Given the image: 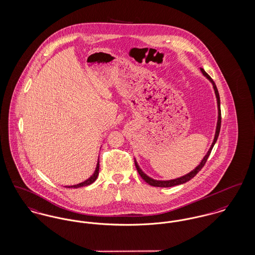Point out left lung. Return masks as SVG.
Segmentation results:
<instances>
[{"label": "left lung", "instance_id": "1", "mask_svg": "<svg viewBox=\"0 0 255 255\" xmlns=\"http://www.w3.org/2000/svg\"><path fill=\"white\" fill-rule=\"evenodd\" d=\"M201 72H202V74L209 80V81L212 82V84H213V87H214L215 93H216V97H217V102H218V109H219V117H218V124H217V129H216V134H215V138L214 141H213V143H212V145H211V147L209 148V150H208V152L206 153V155L204 156V158L202 159V161L201 162V164L194 170V171H192L191 173H189V174H186V175H183V176H181V177H179V178H176V179H173V180H168V181H159V180H154V179H152V178H150V177H148L147 175L144 174L142 171H141V169L139 168V166H138V164L136 163V161H135V166H136V169H137V171H138V174L141 175V177L147 182V184H149V185H151V186H154V187H172V186H175V185H179V184H182V183H185V182H187L189 181L190 179H192L196 174H198L200 171H201V169L203 168V166L205 165V163H206V161L208 159V157H209V155H210V153H211V150H212V148L214 147L215 143H216V141H217V139H218V136H219V134H220V129H221V123H222V113H221V102H220V95H219V92H218V89H217V86H216V84H215L214 81L210 78V76L202 69L201 68Z\"/></svg>", "mask_w": 255, "mask_h": 255}]
</instances>
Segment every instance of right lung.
<instances>
[{"mask_svg": "<svg viewBox=\"0 0 255 255\" xmlns=\"http://www.w3.org/2000/svg\"><path fill=\"white\" fill-rule=\"evenodd\" d=\"M99 170H100V164H99V161H98V164H97V168H96V171H95L94 174L92 176H90L87 180L81 182L80 184H77V185H73V186H68V188H79L83 187V186H87V185H90L94 182L95 180L97 179L98 177V174H99ZM66 187V186H65Z\"/></svg>", "mask_w": 255, "mask_h": 255, "instance_id": "add662e5", "label": "right lung"}]
</instances>
